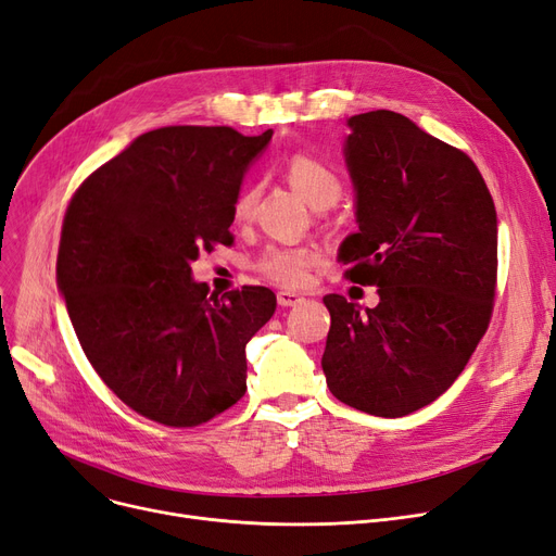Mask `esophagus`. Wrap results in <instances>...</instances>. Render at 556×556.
Segmentation results:
<instances>
[{"mask_svg":"<svg viewBox=\"0 0 556 556\" xmlns=\"http://www.w3.org/2000/svg\"><path fill=\"white\" fill-rule=\"evenodd\" d=\"M301 301H303V296H299L294 292H278V305H282V307L299 305Z\"/></svg>","mask_w":556,"mask_h":556,"instance_id":"1","label":"esophagus"}]
</instances>
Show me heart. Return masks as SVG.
Masks as SVG:
<instances>
[{"instance_id": "obj_1", "label": "heart", "mask_w": 556, "mask_h": 556, "mask_svg": "<svg viewBox=\"0 0 556 556\" xmlns=\"http://www.w3.org/2000/svg\"><path fill=\"white\" fill-rule=\"evenodd\" d=\"M287 180L305 198L315 210L330 207L342 193V180L336 168L321 162L313 154L296 152L285 164ZM257 203V187L243 189L232 207L235 220L243 224L253 216ZM319 260V253L307 247H292V243H271L262 251L255 262V269L269 280L285 287H301L307 280L309 266Z\"/></svg>"}]
</instances>
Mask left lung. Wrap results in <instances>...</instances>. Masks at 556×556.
Segmentation results:
<instances>
[{
  "mask_svg": "<svg viewBox=\"0 0 556 556\" xmlns=\"http://www.w3.org/2000/svg\"><path fill=\"white\" fill-rule=\"evenodd\" d=\"M344 157L358 232L340 247L346 278L379 305L324 296L321 367L342 404L404 417L445 392L493 315L497 214L475 162L413 121L379 109L349 118Z\"/></svg>",
  "mask_w": 556,
  "mask_h": 556,
  "instance_id": "1",
  "label": "left lung"
}]
</instances>
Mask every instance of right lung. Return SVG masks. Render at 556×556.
<instances>
[{
    "instance_id": "1",
    "label": "right lung",
    "mask_w": 556,
    "mask_h": 556,
    "mask_svg": "<svg viewBox=\"0 0 556 556\" xmlns=\"http://www.w3.org/2000/svg\"><path fill=\"white\" fill-rule=\"evenodd\" d=\"M271 135L146 131L65 210L56 280L77 340L106 388L164 427L203 425L247 392V344L276 294L260 285L210 294L191 262L232 243L241 177Z\"/></svg>"
}]
</instances>
